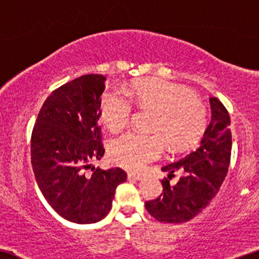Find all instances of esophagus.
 Returning <instances> with one entry per match:
<instances>
[{
    "label": "esophagus",
    "instance_id": "esophagus-1",
    "mask_svg": "<svg viewBox=\"0 0 259 259\" xmlns=\"http://www.w3.org/2000/svg\"><path fill=\"white\" fill-rule=\"evenodd\" d=\"M128 179L129 180H142L143 176L141 175H135V173H129L128 175Z\"/></svg>",
    "mask_w": 259,
    "mask_h": 259
}]
</instances>
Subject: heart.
I'll list each match as a JSON object with an SVG mask.
<instances>
[{"label":"heart","mask_w":259,"mask_h":259,"mask_svg":"<svg viewBox=\"0 0 259 259\" xmlns=\"http://www.w3.org/2000/svg\"><path fill=\"white\" fill-rule=\"evenodd\" d=\"M143 108L157 110L153 130L166 135L173 146L194 143L206 125V109L192 92L171 81L149 78L138 81L126 93L109 90L101 99V118L108 129L121 131L129 124L134 114L131 100ZM165 148L161 134L128 133L111 142V159L123 168L138 171L159 156Z\"/></svg>","instance_id":"obj_1"}]
</instances>
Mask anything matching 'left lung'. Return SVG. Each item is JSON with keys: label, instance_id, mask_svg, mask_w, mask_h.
<instances>
[{"label": "left lung", "instance_id": "1", "mask_svg": "<svg viewBox=\"0 0 259 259\" xmlns=\"http://www.w3.org/2000/svg\"><path fill=\"white\" fill-rule=\"evenodd\" d=\"M209 102L211 119L198 149L161 167L169 179L181 172L179 181L171 186L166 178L161 180L163 193L145 202L146 210L158 221H190L209 204L226 178L231 154L230 116L219 99L210 98Z\"/></svg>", "mask_w": 259, "mask_h": 259}]
</instances>
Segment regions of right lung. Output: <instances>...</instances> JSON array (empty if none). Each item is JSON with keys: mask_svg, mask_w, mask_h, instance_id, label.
I'll use <instances>...</instances> for the list:
<instances>
[{"mask_svg": "<svg viewBox=\"0 0 259 259\" xmlns=\"http://www.w3.org/2000/svg\"><path fill=\"white\" fill-rule=\"evenodd\" d=\"M106 76L86 74L45 100L31 136V164L46 201L71 222L95 223L109 213L115 191L126 180L122 168L92 167L105 154L101 95Z\"/></svg>", "mask_w": 259, "mask_h": 259, "instance_id": "add662e5", "label": "right lung"}]
</instances>
